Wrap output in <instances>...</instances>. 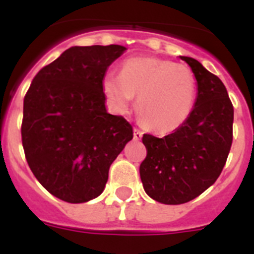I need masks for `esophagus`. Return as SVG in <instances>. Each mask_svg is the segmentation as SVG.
Listing matches in <instances>:
<instances>
[{
    "instance_id": "34e87169",
    "label": "esophagus",
    "mask_w": 254,
    "mask_h": 254,
    "mask_svg": "<svg viewBox=\"0 0 254 254\" xmlns=\"http://www.w3.org/2000/svg\"><path fill=\"white\" fill-rule=\"evenodd\" d=\"M142 132L139 131V129H137V128H134L133 129V138L136 139V141H139V139L142 138Z\"/></svg>"
}]
</instances>
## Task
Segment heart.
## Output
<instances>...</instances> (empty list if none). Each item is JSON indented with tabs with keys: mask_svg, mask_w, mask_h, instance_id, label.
<instances>
[{
	"mask_svg": "<svg viewBox=\"0 0 254 254\" xmlns=\"http://www.w3.org/2000/svg\"><path fill=\"white\" fill-rule=\"evenodd\" d=\"M103 90L113 111L125 113L137 98V113L155 132L178 129L189 118L196 98V80L189 68L160 58H132L122 73L109 71Z\"/></svg>",
	"mask_w": 254,
	"mask_h": 254,
	"instance_id": "obj_1",
	"label": "heart"
}]
</instances>
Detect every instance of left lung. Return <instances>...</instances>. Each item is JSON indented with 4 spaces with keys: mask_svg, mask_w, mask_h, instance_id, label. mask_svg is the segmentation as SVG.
<instances>
[{
    "mask_svg": "<svg viewBox=\"0 0 254 254\" xmlns=\"http://www.w3.org/2000/svg\"><path fill=\"white\" fill-rule=\"evenodd\" d=\"M196 79V98L189 118L173 133L143 134L147 156L139 166L146 194L178 205L205 191L219 178L233 139V106L224 84L197 60L180 57Z\"/></svg>",
    "mask_w": 254,
    "mask_h": 254,
    "instance_id": "obj_1",
    "label": "left lung"
}]
</instances>
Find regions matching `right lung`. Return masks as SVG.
<instances>
[{
	"label": "right lung",
	"mask_w": 254,
	"mask_h": 254,
	"mask_svg": "<svg viewBox=\"0 0 254 254\" xmlns=\"http://www.w3.org/2000/svg\"><path fill=\"white\" fill-rule=\"evenodd\" d=\"M126 50L71 46L36 74L25 95L21 136L27 164L66 203L99 196L109 166L133 138L132 126L107 112L103 92L107 69Z\"/></svg>",
	"instance_id": "add662e5"
}]
</instances>
